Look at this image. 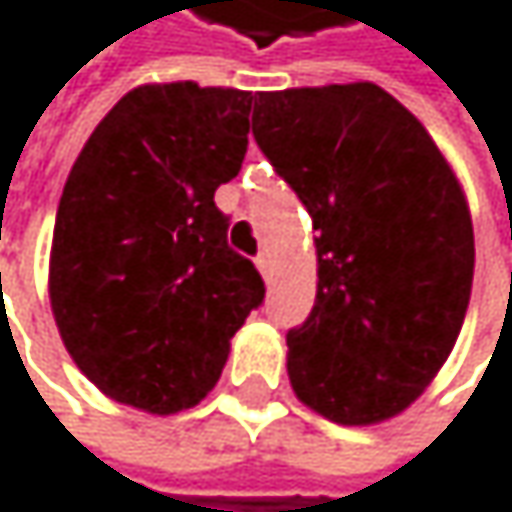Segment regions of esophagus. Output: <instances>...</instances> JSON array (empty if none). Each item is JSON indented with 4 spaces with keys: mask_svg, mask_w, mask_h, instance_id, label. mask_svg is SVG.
<instances>
[{
    "mask_svg": "<svg viewBox=\"0 0 512 512\" xmlns=\"http://www.w3.org/2000/svg\"><path fill=\"white\" fill-rule=\"evenodd\" d=\"M258 270H261L264 282L273 279V261H270V254H261V258H258Z\"/></svg>",
    "mask_w": 512,
    "mask_h": 512,
    "instance_id": "obj_1",
    "label": "esophagus"
}]
</instances>
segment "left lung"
I'll return each instance as SVG.
<instances>
[{
	"label": "left lung",
	"mask_w": 512,
	"mask_h": 512,
	"mask_svg": "<svg viewBox=\"0 0 512 512\" xmlns=\"http://www.w3.org/2000/svg\"><path fill=\"white\" fill-rule=\"evenodd\" d=\"M251 133L312 215L318 288L288 331L300 404L337 425L404 413L446 364L473 285L461 181L373 81L254 96Z\"/></svg>",
	"instance_id": "1"
}]
</instances>
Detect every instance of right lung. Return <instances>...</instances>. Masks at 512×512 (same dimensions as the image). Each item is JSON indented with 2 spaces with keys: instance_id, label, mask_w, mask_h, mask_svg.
I'll use <instances>...</instances> for the list:
<instances>
[{
  "instance_id": "add662e5",
  "label": "right lung",
  "mask_w": 512,
  "mask_h": 512,
  "mask_svg": "<svg viewBox=\"0 0 512 512\" xmlns=\"http://www.w3.org/2000/svg\"><path fill=\"white\" fill-rule=\"evenodd\" d=\"M251 93L133 87L84 142L57 209L48 294L60 340L105 394L151 416L197 407L264 300L215 191L248 148Z\"/></svg>"
}]
</instances>
